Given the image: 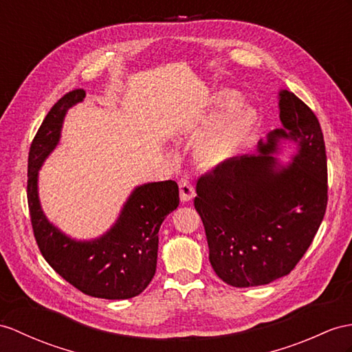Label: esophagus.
Instances as JSON below:
<instances>
[{
	"label": "esophagus",
	"instance_id": "esophagus-1",
	"mask_svg": "<svg viewBox=\"0 0 352 352\" xmlns=\"http://www.w3.org/2000/svg\"><path fill=\"white\" fill-rule=\"evenodd\" d=\"M179 192H181V200L182 201H191L195 197L194 185L190 182V179L182 177L179 181Z\"/></svg>",
	"mask_w": 352,
	"mask_h": 352
}]
</instances>
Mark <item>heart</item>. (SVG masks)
I'll use <instances>...</instances> for the list:
<instances>
[{
  "instance_id": "obj_1",
  "label": "heart",
  "mask_w": 352,
  "mask_h": 352,
  "mask_svg": "<svg viewBox=\"0 0 352 352\" xmlns=\"http://www.w3.org/2000/svg\"><path fill=\"white\" fill-rule=\"evenodd\" d=\"M241 97L233 91H219L212 98L209 109L197 121L199 131L206 130L226 110L237 106ZM256 121L255 111L251 107L241 106L230 110L221 121L206 134L195 148V158L204 167H217L226 162L241 146Z\"/></svg>"
}]
</instances>
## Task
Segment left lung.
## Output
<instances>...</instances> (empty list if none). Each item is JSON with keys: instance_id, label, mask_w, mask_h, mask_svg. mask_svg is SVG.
Returning a JSON list of instances; mask_svg holds the SVG:
<instances>
[{"instance_id": "left-lung-1", "label": "left lung", "mask_w": 352, "mask_h": 352, "mask_svg": "<svg viewBox=\"0 0 352 352\" xmlns=\"http://www.w3.org/2000/svg\"><path fill=\"white\" fill-rule=\"evenodd\" d=\"M284 128L260 142L258 155L222 162L197 182L209 261L226 284H270L302 260L327 209V157L318 118L293 92H279ZM299 148L280 166L271 155L280 139Z\"/></svg>"}]
</instances>
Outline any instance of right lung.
I'll use <instances>...</instances> for the list:
<instances>
[{"instance_id":"obj_1","label":"right lung","mask_w":352,"mask_h":352,"mask_svg":"<svg viewBox=\"0 0 352 352\" xmlns=\"http://www.w3.org/2000/svg\"><path fill=\"white\" fill-rule=\"evenodd\" d=\"M85 96L83 89H74L59 98L31 143L27 185L31 226L41 255L74 288L98 298H131L155 275L158 231L179 206V188L175 181L137 186L115 226L96 241H74L50 224L38 200V170L56 148L67 110Z\"/></svg>"}]
</instances>
